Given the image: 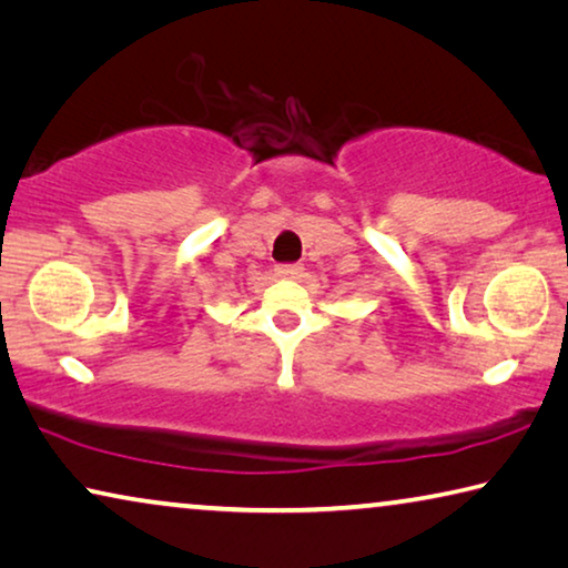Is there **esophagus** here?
I'll use <instances>...</instances> for the list:
<instances>
[{
	"label": "esophagus",
	"instance_id": "34e87169",
	"mask_svg": "<svg viewBox=\"0 0 568 568\" xmlns=\"http://www.w3.org/2000/svg\"><path fill=\"white\" fill-rule=\"evenodd\" d=\"M276 276H282V278H300L302 276V272H304V266L302 264H276Z\"/></svg>",
	"mask_w": 568,
	"mask_h": 568
}]
</instances>
